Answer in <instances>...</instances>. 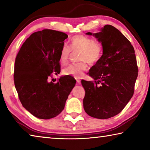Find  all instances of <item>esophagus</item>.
Wrapping results in <instances>:
<instances>
[{
  "label": "esophagus",
  "instance_id": "esophagus-1",
  "mask_svg": "<svg viewBox=\"0 0 150 150\" xmlns=\"http://www.w3.org/2000/svg\"><path fill=\"white\" fill-rule=\"evenodd\" d=\"M75 79H76V81H77V83H80L81 82V80H80L79 78H75Z\"/></svg>",
  "mask_w": 150,
  "mask_h": 150
}]
</instances>
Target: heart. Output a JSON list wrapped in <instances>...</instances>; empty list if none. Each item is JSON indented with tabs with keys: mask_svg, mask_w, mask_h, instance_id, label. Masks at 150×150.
Instances as JSON below:
<instances>
[{
	"mask_svg": "<svg viewBox=\"0 0 150 150\" xmlns=\"http://www.w3.org/2000/svg\"><path fill=\"white\" fill-rule=\"evenodd\" d=\"M70 48L74 52H79V59L81 62L72 63L63 71V74L75 78H80L87 69V62L94 65L98 62L103 56V48L100 42L83 35L73 36L70 40ZM71 54V49L64 45L60 52L59 61L62 64L67 63Z\"/></svg>",
	"mask_w": 150,
	"mask_h": 150,
	"instance_id": "1",
	"label": "heart"
}]
</instances>
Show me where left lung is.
Instances as JSON below:
<instances>
[{
    "instance_id": "left-lung-1",
    "label": "left lung",
    "mask_w": 150,
    "mask_h": 150,
    "mask_svg": "<svg viewBox=\"0 0 150 150\" xmlns=\"http://www.w3.org/2000/svg\"><path fill=\"white\" fill-rule=\"evenodd\" d=\"M86 34L94 35L101 43L103 54L88 72L95 81H81L85 90L83 107L93 118L107 119L120 113L134 95L138 73L135 51L111 25H105L100 32Z\"/></svg>"
}]
</instances>
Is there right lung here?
<instances>
[{
    "label": "right lung",
    "mask_w": 150,
    "mask_h": 150,
    "mask_svg": "<svg viewBox=\"0 0 150 150\" xmlns=\"http://www.w3.org/2000/svg\"><path fill=\"white\" fill-rule=\"evenodd\" d=\"M68 35L45 29L33 33L20 47L14 63V81L22 106L40 119L54 118L64 109L76 81L61 77L57 83L48 81L60 73L59 55Z\"/></svg>",
    "instance_id": "obj_1"
}]
</instances>
